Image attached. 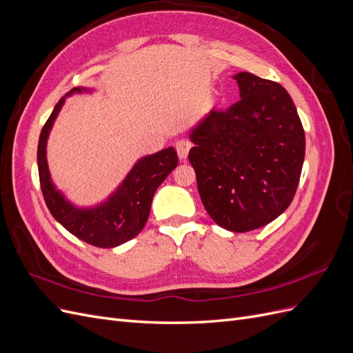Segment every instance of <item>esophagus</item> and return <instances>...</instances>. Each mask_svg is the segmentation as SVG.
<instances>
[{"instance_id":"34e87169","label":"esophagus","mask_w":353,"mask_h":353,"mask_svg":"<svg viewBox=\"0 0 353 353\" xmlns=\"http://www.w3.org/2000/svg\"><path fill=\"white\" fill-rule=\"evenodd\" d=\"M175 147H176V153H178V157L181 162H185L188 157V152L191 148V143L188 140H179Z\"/></svg>"}]
</instances>
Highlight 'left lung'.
I'll list each match as a JSON object with an SVG mask.
<instances>
[{
    "label": "left lung",
    "mask_w": 353,
    "mask_h": 353,
    "mask_svg": "<svg viewBox=\"0 0 353 353\" xmlns=\"http://www.w3.org/2000/svg\"><path fill=\"white\" fill-rule=\"evenodd\" d=\"M240 101L210 110L190 131L188 153L199 194L219 227H265L290 206L305 160V131L280 83L249 72L234 74Z\"/></svg>",
    "instance_id": "8db88e82"
}]
</instances>
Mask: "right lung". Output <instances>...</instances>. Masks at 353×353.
<instances>
[{
  "instance_id": "right-lung-1",
  "label": "right lung",
  "mask_w": 353,
  "mask_h": 353,
  "mask_svg": "<svg viewBox=\"0 0 353 353\" xmlns=\"http://www.w3.org/2000/svg\"><path fill=\"white\" fill-rule=\"evenodd\" d=\"M77 92H92V90L83 87L70 90L56 104L41 131L38 172L42 196L51 215L74 237L97 248L112 249L132 240L141 232L150 215L156 190L176 168L178 156L174 147H168L154 154L138 159L119 187L108 199L90 208L73 205L52 183L47 162V141L66 97Z\"/></svg>"
}]
</instances>
